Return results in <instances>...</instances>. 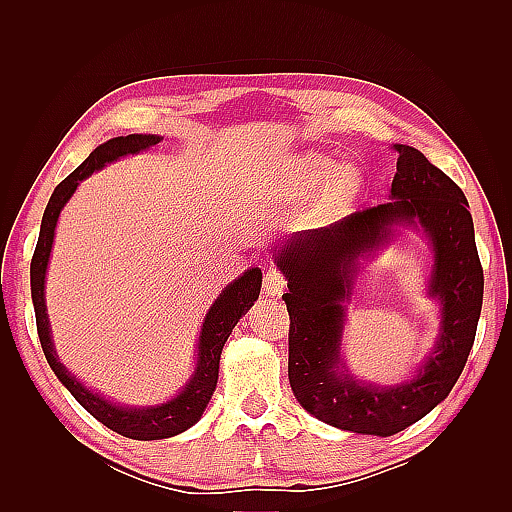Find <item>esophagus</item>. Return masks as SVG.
<instances>
[{
	"instance_id": "34e87169",
	"label": "esophagus",
	"mask_w": 512,
	"mask_h": 512,
	"mask_svg": "<svg viewBox=\"0 0 512 512\" xmlns=\"http://www.w3.org/2000/svg\"><path fill=\"white\" fill-rule=\"evenodd\" d=\"M286 284H288V280H286V275L280 269H267V273H265V290L269 294H282Z\"/></svg>"
}]
</instances>
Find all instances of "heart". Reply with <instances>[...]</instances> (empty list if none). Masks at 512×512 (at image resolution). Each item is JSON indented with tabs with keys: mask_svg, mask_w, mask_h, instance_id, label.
Here are the masks:
<instances>
[{
	"mask_svg": "<svg viewBox=\"0 0 512 512\" xmlns=\"http://www.w3.org/2000/svg\"><path fill=\"white\" fill-rule=\"evenodd\" d=\"M303 173H305V179L309 183H314V185L316 183H324V181H331L335 177V190L339 194L354 190V185H356V175L352 173L350 168L339 170L331 160L320 158V156L305 158Z\"/></svg>",
	"mask_w": 512,
	"mask_h": 512,
	"instance_id": "b5f03b06",
	"label": "heart"
}]
</instances>
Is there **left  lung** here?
Segmentation results:
<instances>
[{"mask_svg":"<svg viewBox=\"0 0 512 512\" xmlns=\"http://www.w3.org/2000/svg\"><path fill=\"white\" fill-rule=\"evenodd\" d=\"M391 151L397 156L393 200L307 232L277 254V267L288 277L282 299L290 316L294 397L324 423L382 438L410 427L451 393L474 344L485 288L468 198L418 149L393 145ZM395 223H421L430 235L437 254L431 292L443 301L445 318L437 352L422 374L382 390L359 385L336 367L353 262L388 238Z\"/></svg>","mask_w":512,"mask_h":512,"instance_id":"obj_1","label":"left lung"}]
</instances>
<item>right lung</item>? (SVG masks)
Wrapping results in <instances>:
<instances>
[{"mask_svg":"<svg viewBox=\"0 0 512 512\" xmlns=\"http://www.w3.org/2000/svg\"><path fill=\"white\" fill-rule=\"evenodd\" d=\"M160 143V136L153 134H130V136H117L111 141L100 145L89 153V158L61 181L55 192L51 194L49 205L42 215L40 237L36 243V252L32 258V299L36 309V327L40 346L44 350L46 361H49L55 376L61 384L74 395V399L94 416L102 425L113 429L121 436L132 440H162L177 436V433L192 427L200 416H203L209 399L218 384V369H220V354L226 344L228 335L235 329L241 316H245L247 309L254 305L260 292L262 273L258 269L245 271L239 280L232 282L209 309L205 318L203 331L198 339V365L192 380L185 384V389L175 397L166 401L162 406L153 408H121L111 404V401L100 397L98 393H91L89 389L76 380L70 371L59 363L53 342H51V329L49 318H46V305H44V275L46 265H49L53 237H55V224L59 218L61 207L72 196L79 181L89 177L94 170L102 168L106 162H113L128 153H138Z\"/></svg>","mask_w":512,"mask_h":512,"instance_id":"1","label":"right lung"}]
</instances>
